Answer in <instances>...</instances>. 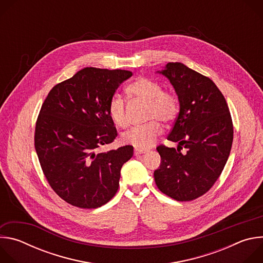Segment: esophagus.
Masks as SVG:
<instances>
[{"label":"esophagus","mask_w":263,"mask_h":263,"mask_svg":"<svg viewBox=\"0 0 263 263\" xmlns=\"http://www.w3.org/2000/svg\"><path fill=\"white\" fill-rule=\"evenodd\" d=\"M144 153H146V149H143V148H137V147H135L134 148V155H140V154H144Z\"/></svg>","instance_id":"34e87169"}]
</instances>
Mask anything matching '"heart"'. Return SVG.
<instances>
[{
    "instance_id": "b5f03b06",
    "label": "heart",
    "mask_w": 263,
    "mask_h": 263,
    "mask_svg": "<svg viewBox=\"0 0 263 263\" xmlns=\"http://www.w3.org/2000/svg\"><path fill=\"white\" fill-rule=\"evenodd\" d=\"M126 93L130 101L145 104L144 120L148 122L124 133L122 140L137 148H148L162 133L159 122L170 124L177 118L179 100L174 92L162 89L159 82L145 77H140L132 82L126 88ZM107 110L109 118L117 127L126 128L128 126L126 103L121 97H112Z\"/></svg>"
}]
</instances>
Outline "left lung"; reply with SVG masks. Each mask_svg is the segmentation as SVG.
Masks as SVG:
<instances>
[{"mask_svg": "<svg viewBox=\"0 0 263 263\" xmlns=\"http://www.w3.org/2000/svg\"><path fill=\"white\" fill-rule=\"evenodd\" d=\"M159 72L178 95L180 111L167 139L179 145L157 146L161 163L154 179L164 195L180 202L193 201L211 189L228 160L233 141L231 115L224 97L208 77L180 62H168Z\"/></svg>", "mask_w": 263, "mask_h": 263, "instance_id": "8db88e82", "label": "left lung"}]
</instances>
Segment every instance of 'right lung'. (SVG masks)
<instances>
[{"label": "right lung", "instance_id": "add662e5", "mask_svg": "<svg viewBox=\"0 0 263 263\" xmlns=\"http://www.w3.org/2000/svg\"><path fill=\"white\" fill-rule=\"evenodd\" d=\"M131 76L124 69L85 67L56 84L41 108L36 153L53 191L72 206L101 207L119 190L121 168L133 156V146L98 154L96 149L118 136L107 106Z\"/></svg>", "mask_w": 263, "mask_h": 263}]
</instances>
